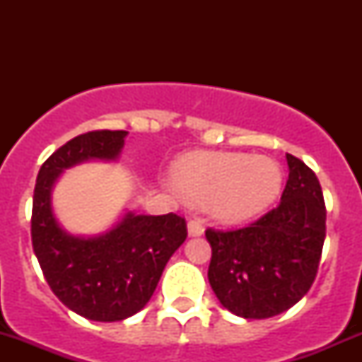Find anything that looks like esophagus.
I'll return each instance as SVG.
<instances>
[{
	"mask_svg": "<svg viewBox=\"0 0 362 362\" xmlns=\"http://www.w3.org/2000/svg\"><path fill=\"white\" fill-rule=\"evenodd\" d=\"M187 233L189 236H202L204 233L203 222L199 221V218H191V221L187 222Z\"/></svg>",
	"mask_w": 362,
	"mask_h": 362,
	"instance_id": "obj_1",
	"label": "esophagus"
}]
</instances>
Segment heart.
I'll use <instances>...</instances> for the list:
<instances>
[{
  "mask_svg": "<svg viewBox=\"0 0 362 362\" xmlns=\"http://www.w3.org/2000/svg\"><path fill=\"white\" fill-rule=\"evenodd\" d=\"M175 187L204 204L211 218L240 224L268 210L282 189V168L266 156L242 152H191L171 166Z\"/></svg>",
  "mask_w": 362,
  "mask_h": 362,
  "instance_id": "1",
  "label": "heart"
}]
</instances>
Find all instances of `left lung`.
Segmentation results:
<instances>
[{
  "label": "left lung",
  "instance_id": "obj_1",
  "mask_svg": "<svg viewBox=\"0 0 362 362\" xmlns=\"http://www.w3.org/2000/svg\"><path fill=\"white\" fill-rule=\"evenodd\" d=\"M289 178L272 211L236 231L206 229L208 282L224 308L243 319H269L312 287L326 238V206L315 173L286 154Z\"/></svg>",
  "mask_w": 362,
  "mask_h": 362
}]
</instances>
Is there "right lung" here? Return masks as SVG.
<instances>
[{"label": "right lung", "instance_id": "add662e5", "mask_svg": "<svg viewBox=\"0 0 362 362\" xmlns=\"http://www.w3.org/2000/svg\"><path fill=\"white\" fill-rule=\"evenodd\" d=\"M127 131H90L57 148L38 171L31 238L47 284L71 312L117 322L140 312L154 294L166 262L187 238L175 214H126L94 236L71 235L57 221L52 189L61 175L89 160L119 159Z\"/></svg>", "mask_w": 362, "mask_h": 362}]
</instances>
